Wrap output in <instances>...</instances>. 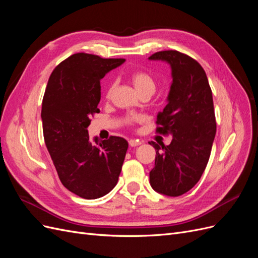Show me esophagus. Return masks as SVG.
<instances>
[{
	"label": "esophagus",
	"instance_id": "1",
	"mask_svg": "<svg viewBox=\"0 0 258 258\" xmlns=\"http://www.w3.org/2000/svg\"><path fill=\"white\" fill-rule=\"evenodd\" d=\"M129 145H130L131 147H137V146H139V145H141V142L138 141V140H130V141H129Z\"/></svg>",
	"mask_w": 258,
	"mask_h": 258
}]
</instances>
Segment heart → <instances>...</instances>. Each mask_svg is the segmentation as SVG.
I'll return each instance as SVG.
<instances>
[{"label":"heart","instance_id":"heart-1","mask_svg":"<svg viewBox=\"0 0 258 258\" xmlns=\"http://www.w3.org/2000/svg\"><path fill=\"white\" fill-rule=\"evenodd\" d=\"M131 81H132V83H134L135 87L139 91V93L144 92V91H151L154 93V91L156 89L155 80L150 74L144 72V71H135L131 74ZM115 86H116L115 82L111 83V85L108 86V89L106 92L107 98L111 96V93L115 89Z\"/></svg>","mask_w":258,"mask_h":258}]
</instances>
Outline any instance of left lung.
<instances>
[{
    "label": "left lung",
    "instance_id": "left-lung-1",
    "mask_svg": "<svg viewBox=\"0 0 258 258\" xmlns=\"http://www.w3.org/2000/svg\"><path fill=\"white\" fill-rule=\"evenodd\" d=\"M148 60L167 62L172 77L168 103L157 115V131L172 141L148 142L156 151L150 183L155 191L177 197L198 183L210 158L216 134L212 90L205 70L187 54L165 50Z\"/></svg>",
    "mask_w": 258,
    "mask_h": 258
}]
</instances>
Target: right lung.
I'll return each mask as SVG.
<instances>
[{"label":"right lung","mask_w":258,"mask_h":258,"mask_svg":"<svg viewBox=\"0 0 258 258\" xmlns=\"http://www.w3.org/2000/svg\"><path fill=\"white\" fill-rule=\"evenodd\" d=\"M124 59L75 53L53 70L42 103L44 140L67 189L84 199H97L118 182L128 142L119 137L95 142L87 128L99 113L100 81Z\"/></svg>","instance_id":"obj_1"}]
</instances>
